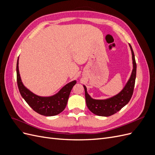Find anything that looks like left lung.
Masks as SVG:
<instances>
[{"mask_svg":"<svg viewBox=\"0 0 155 155\" xmlns=\"http://www.w3.org/2000/svg\"><path fill=\"white\" fill-rule=\"evenodd\" d=\"M129 46L132 52L133 69L129 81L123 90L120 93L109 99L94 100L88 94L87 88L85 85H83L85 88V100L87 107L94 114L101 116L113 115L127 104L132 97L134 88L136 75H137V63H136L134 51L130 44Z\"/></svg>","mask_w":155,"mask_h":155,"instance_id":"obj_1","label":"left lung"}]
</instances>
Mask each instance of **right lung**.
Listing matches in <instances>:
<instances>
[{
  "label": "right lung",
  "instance_id": "add662e5",
  "mask_svg": "<svg viewBox=\"0 0 155 155\" xmlns=\"http://www.w3.org/2000/svg\"><path fill=\"white\" fill-rule=\"evenodd\" d=\"M17 82L21 95L31 109L39 114L46 116L61 113L67 106L72 88L76 85L73 81L63 87L56 94L50 97H41L34 94L23 85L18 71V58L17 62Z\"/></svg>",
  "mask_w": 155,
  "mask_h": 155
}]
</instances>
